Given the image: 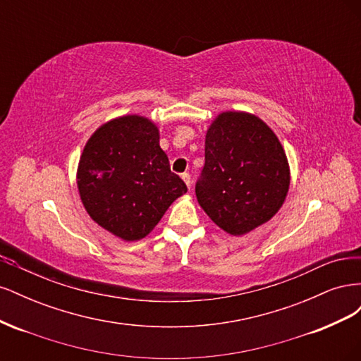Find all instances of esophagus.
Returning <instances> with one entry per match:
<instances>
[{"instance_id":"esophagus-1","label":"esophagus","mask_w":361,"mask_h":361,"mask_svg":"<svg viewBox=\"0 0 361 361\" xmlns=\"http://www.w3.org/2000/svg\"><path fill=\"white\" fill-rule=\"evenodd\" d=\"M182 179H183L185 185H187L188 188H191V176H190V173H182Z\"/></svg>"}]
</instances>
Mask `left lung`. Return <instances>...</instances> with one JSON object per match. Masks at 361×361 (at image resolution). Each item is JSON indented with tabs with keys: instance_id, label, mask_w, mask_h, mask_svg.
<instances>
[{
	"instance_id": "8db88e82",
	"label": "left lung",
	"mask_w": 361,
	"mask_h": 361,
	"mask_svg": "<svg viewBox=\"0 0 361 361\" xmlns=\"http://www.w3.org/2000/svg\"><path fill=\"white\" fill-rule=\"evenodd\" d=\"M289 185L285 149L264 120L245 111L212 120L195 195L218 227L241 236L265 224L285 203Z\"/></svg>"
}]
</instances>
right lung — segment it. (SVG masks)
Returning <instances> with one entry per match:
<instances>
[{"label":"right lung","instance_id":"obj_1","mask_svg":"<svg viewBox=\"0 0 361 361\" xmlns=\"http://www.w3.org/2000/svg\"><path fill=\"white\" fill-rule=\"evenodd\" d=\"M76 185L92 220L126 243L146 238L187 192L159 146L158 126L138 114L111 118L94 130L81 154Z\"/></svg>","mask_w":361,"mask_h":361}]
</instances>
